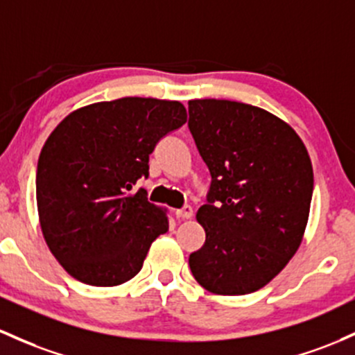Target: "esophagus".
<instances>
[{
  "mask_svg": "<svg viewBox=\"0 0 355 355\" xmlns=\"http://www.w3.org/2000/svg\"><path fill=\"white\" fill-rule=\"evenodd\" d=\"M177 217L178 219H190V217L193 216V210H192V207H190V205H185V207H182V209H178L177 212Z\"/></svg>",
  "mask_w": 355,
  "mask_h": 355,
  "instance_id": "obj_1",
  "label": "esophagus"
}]
</instances>
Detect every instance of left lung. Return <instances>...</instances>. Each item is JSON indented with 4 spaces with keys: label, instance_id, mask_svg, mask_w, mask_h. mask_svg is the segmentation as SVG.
I'll use <instances>...</instances> for the list:
<instances>
[{
    "label": "left lung",
    "instance_id": "1",
    "mask_svg": "<svg viewBox=\"0 0 355 355\" xmlns=\"http://www.w3.org/2000/svg\"><path fill=\"white\" fill-rule=\"evenodd\" d=\"M189 130L212 177L197 210L205 243L190 270L212 293H252L302 243L313 193L309 151L282 119L236 101H189Z\"/></svg>",
    "mask_w": 355,
    "mask_h": 355
}]
</instances>
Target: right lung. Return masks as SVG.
Here are the masks:
<instances>
[{
    "mask_svg": "<svg viewBox=\"0 0 355 355\" xmlns=\"http://www.w3.org/2000/svg\"><path fill=\"white\" fill-rule=\"evenodd\" d=\"M177 101L123 97L70 112L42 148L37 205L50 251L91 286H116L141 270L148 249L168 231L148 202V159L162 138L185 124Z\"/></svg>",
    "mask_w": 355,
    "mask_h": 355,
    "instance_id": "right-lung-1",
    "label": "right lung"
}]
</instances>
